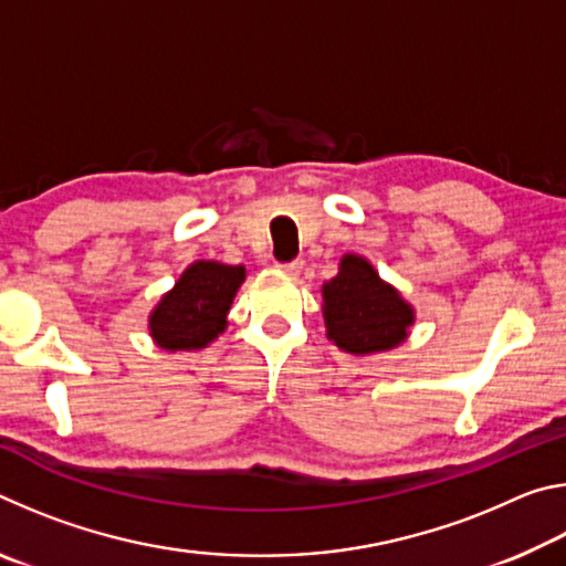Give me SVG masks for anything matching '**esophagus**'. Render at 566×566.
<instances>
[{
    "instance_id": "esophagus-1",
    "label": "esophagus",
    "mask_w": 566,
    "mask_h": 566,
    "mask_svg": "<svg viewBox=\"0 0 566 566\" xmlns=\"http://www.w3.org/2000/svg\"><path fill=\"white\" fill-rule=\"evenodd\" d=\"M302 266H304L302 260H294V262H286V264H276V270H280L286 276H296L302 272Z\"/></svg>"
}]
</instances>
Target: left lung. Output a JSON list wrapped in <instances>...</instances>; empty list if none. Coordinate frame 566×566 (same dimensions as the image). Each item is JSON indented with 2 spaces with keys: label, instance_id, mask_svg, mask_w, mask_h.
I'll return each mask as SVG.
<instances>
[{
  "label": "left lung",
  "instance_id": "left-lung-1",
  "mask_svg": "<svg viewBox=\"0 0 566 566\" xmlns=\"http://www.w3.org/2000/svg\"><path fill=\"white\" fill-rule=\"evenodd\" d=\"M322 314L327 339L354 357L397 349L417 319L415 306L359 254H344L322 284Z\"/></svg>",
  "mask_w": 566,
  "mask_h": 566
}]
</instances>
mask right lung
Listing matches in <instances>:
<instances>
[{
	"mask_svg": "<svg viewBox=\"0 0 566 566\" xmlns=\"http://www.w3.org/2000/svg\"><path fill=\"white\" fill-rule=\"evenodd\" d=\"M247 280L244 264L191 262L149 312V337L165 352H199L227 329V314Z\"/></svg>",
	"mask_w": 566,
	"mask_h": 566,
	"instance_id": "right-lung-1",
	"label": "right lung"
}]
</instances>
